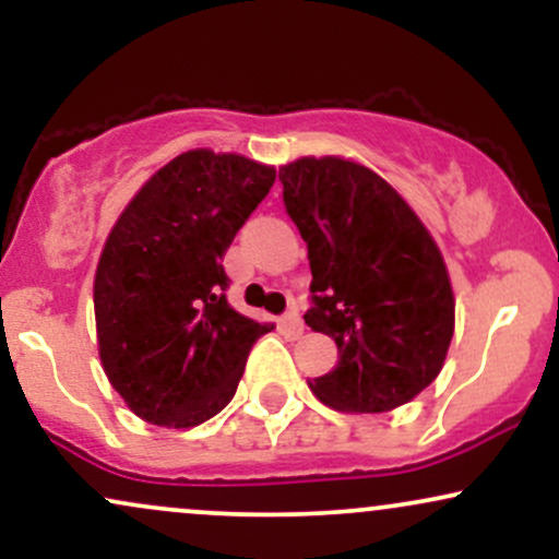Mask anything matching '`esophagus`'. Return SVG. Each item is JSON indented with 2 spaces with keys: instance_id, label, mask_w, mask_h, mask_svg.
Listing matches in <instances>:
<instances>
[{
  "instance_id": "obj_1",
  "label": "esophagus",
  "mask_w": 559,
  "mask_h": 559,
  "mask_svg": "<svg viewBox=\"0 0 559 559\" xmlns=\"http://www.w3.org/2000/svg\"><path fill=\"white\" fill-rule=\"evenodd\" d=\"M284 325L288 331L294 333V336H299L301 331H305V325H301V318H299V312L297 310H288L286 316H284Z\"/></svg>"
}]
</instances>
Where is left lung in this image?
<instances>
[{
  "label": "left lung",
  "mask_w": 559,
  "mask_h": 559,
  "mask_svg": "<svg viewBox=\"0 0 559 559\" xmlns=\"http://www.w3.org/2000/svg\"><path fill=\"white\" fill-rule=\"evenodd\" d=\"M278 178L310 258L305 323L338 346L336 368L310 389L346 413L409 402L439 376L454 333L452 286L431 234L365 165L301 157Z\"/></svg>",
  "instance_id": "obj_1"
}]
</instances>
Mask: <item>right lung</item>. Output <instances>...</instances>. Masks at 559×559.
Returning <instances> with one entry per match:
<instances>
[{
    "instance_id": "add662e5",
    "label": "right lung",
    "mask_w": 559,
    "mask_h": 559,
    "mask_svg": "<svg viewBox=\"0 0 559 559\" xmlns=\"http://www.w3.org/2000/svg\"><path fill=\"white\" fill-rule=\"evenodd\" d=\"M275 170L241 155L183 152L118 217L94 278L99 357L146 423L189 428L234 400L254 342L273 331L228 305L230 241Z\"/></svg>"
}]
</instances>
